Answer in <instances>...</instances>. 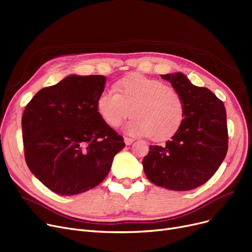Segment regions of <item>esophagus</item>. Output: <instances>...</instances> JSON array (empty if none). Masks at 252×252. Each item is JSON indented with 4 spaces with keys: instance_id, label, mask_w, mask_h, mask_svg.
Masks as SVG:
<instances>
[{
    "instance_id": "obj_1",
    "label": "esophagus",
    "mask_w": 252,
    "mask_h": 252,
    "mask_svg": "<svg viewBox=\"0 0 252 252\" xmlns=\"http://www.w3.org/2000/svg\"><path fill=\"white\" fill-rule=\"evenodd\" d=\"M134 142V139H132V138H127V137H125V143L126 144V145H130Z\"/></svg>"
}]
</instances>
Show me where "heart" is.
I'll return each instance as SVG.
<instances>
[{"instance_id": "heart-1", "label": "heart", "mask_w": 252, "mask_h": 252, "mask_svg": "<svg viewBox=\"0 0 252 252\" xmlns=\"http://www.w3.org/2000/svg\"><path fill=\"white\" fill-rule=\"evenodd\" d=\"M115 91L105 90L96 100V111L110 127H118L128 117L126 133L134 136H150L165 140L176 134L181 126L185 107L181 94L163 82L134 74L120 79Z\"/></svg>"}]
</instances>
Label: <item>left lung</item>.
I'll return each mask as SVG.
<instances>
[{"instance_id": "obj_1", "label": "left lung", "mask_w": 252, "mask_h": 252, "mask_svg": "<svg viewBox=\"0 0 252 252\" xmlns=\"http://www.w3.org/2000/svg\"><path fill=\"white\" fill-rule=\"evenodd\" d=\"M161 78L183 97L184 119L166 144L150 145L142 161L143 169L158 187L190 190L209 180L226 156L225 108L210 90L193 85L182 73L161 75Z\"/></svg>"}]
</instances>
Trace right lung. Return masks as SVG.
Instances as JSON below:
<instances>
[{"instance_id":"right-lung-1","label":"right lung","mask_w":252,"mask_h":252,"mask_svg":"<svg viewBox=\"0 0 252 252\" xmlns=\"http://www.w3.org/2000/svg\"><path fill=\"white\" fill-rule=\"evenodd\" d=\"M105 82L102 75H70L39 91L25 109L27 165L53 192L74 195L94 189L126 146L96 111Z\"/></svg>"}]
</instances>
